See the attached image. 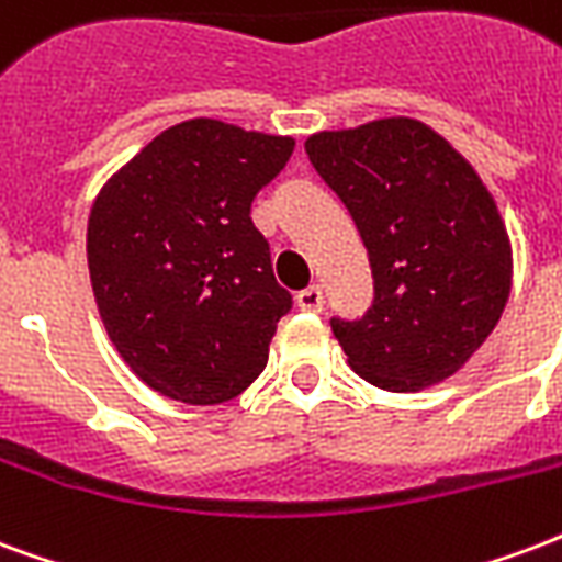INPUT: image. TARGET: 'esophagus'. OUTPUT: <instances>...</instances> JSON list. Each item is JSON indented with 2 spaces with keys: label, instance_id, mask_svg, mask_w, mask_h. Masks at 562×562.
Listing matches in <instances>:
<instances>
[{
  "label": "esophagus",
  "instance_id": "1",
  "mask_svg": "<svg viewBox=\"0 0 562 562\" xmlns=\"http://www.w3.org/2000/svg\"><path fill=\"white\" fill-rule=\"evenodd\" d=\"M296 305L302 307V311H311V314L323 311V286L319 284L305 286L302 293H296Z\"/></svg>",
  "mask_w": 562,
  "mask_h": 562
}]
</instances>
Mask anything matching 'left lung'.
Listing matches in <instances>:
<instances>
[{
    "mask_svg": "<svg viewBox=\"0 0 562 562\" xmlns=\"http://www.w3.org/2000/svg\"><path fill=\"white\" fill-rule=\"evenodd\" d=\"M305 154L349 216L373 269V305L331 319L349 367L394 394L453 376L504 314L513 248L465 156L415 117L326 130Z\"/></svg>",
    "mask_w": 562,
    "mask_h": 562,
    "instance_id": "obj_1",
    "label": "left lung"
}]
</instances>
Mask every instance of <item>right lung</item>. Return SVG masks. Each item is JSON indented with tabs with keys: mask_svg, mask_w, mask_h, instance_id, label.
Returning a JSON list of instances; mask_svg holds the SVG:
<instances>
[{
	"mask_svg": "<svg viewBox=\"0 0 562 562\" xmlns=\"http://www.w3.org/2000/svg\"><path fill=\"white\" fill-rule=\"evenodd\" d=\"M296 142L192 117L105 180L88 272L105 335L147 387L189 406L243 394L293 299L278 286L251 201Z\"/></svg>",
	"mask_w": 562,
	"mask_h": 562,
	"instance_id": "add662e5",
	"label": "right lung"
}]
</instances>
